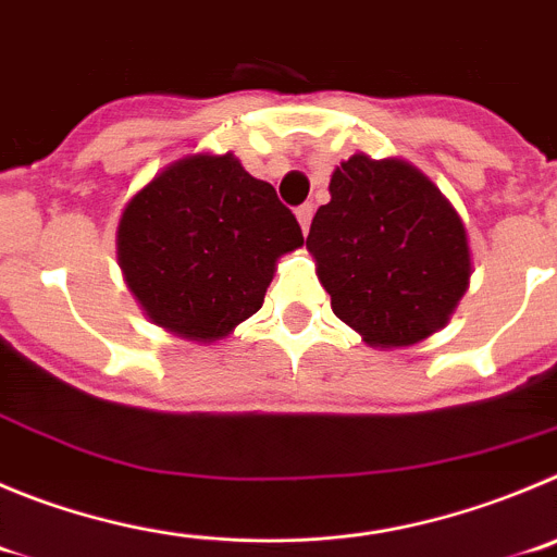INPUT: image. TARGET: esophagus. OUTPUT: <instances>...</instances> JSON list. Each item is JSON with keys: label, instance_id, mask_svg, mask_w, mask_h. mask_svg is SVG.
I'll return each mask as SVG.
<instances>
[{"label": "esophagus", "instance_id": "34e87169", "mask_svg": "<svg viewBox=\"0 0 557 557\" xmlns=\"http://www.w3.org/2000/svg\"><path fill=\"white\" fill-rule=\"evenodd\" d=\"M313 202H305V206L296 208V220H299V225H302V233L310 231V222H313Z\"/></svg>", "mask_w": 557, "mask_h": 557}]
</instances>
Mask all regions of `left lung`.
Returning <instances> with one entry per match:
<instances>
[{
	"instance_id": "8db88e82",
	"label": "left lung",
	"mask_w": 557,
	"mask_h": 557,
	"mask_svg": "<svg viewBox=\"0 0 557 557\" xmlns=\"http://www.w3.org/2000/svg\"><path fill=\"white\" fill-rule=\"evenodd\" d=\"M308 249L332 310L368 346L443 330L470 285L467 231L448 197L401 159L355 153L330 181Z\"/></svg>"
}]
</instances>
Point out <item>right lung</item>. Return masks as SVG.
Returning a JSON list of instances; mask_svg holds the SVG:
<instances>
[{
  "instance_id": "right-lung-1",
  "label": "right lung",
  "mask_w": 557,
  "mask_h": 557,
  "mask_svg": "<svg viewBox=\"0 0 557 557\" xmlns=\"http://www.w3.org/2000/svg\"><path fill=\"white\" fill-rule=\"evenodd\" d=\"M302 244L272 184L233 153H195L126 202L117 263L153 324L211 343L261 310L277 261Z\"/></svg>"
}]
</instances>
